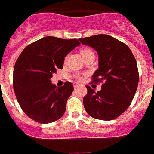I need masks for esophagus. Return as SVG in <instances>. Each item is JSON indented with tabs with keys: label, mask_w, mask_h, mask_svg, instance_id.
Here are the masks:
<instances>
[{
	"label": "esophagus",
	"mask_w": 154,
	"mask_h": 154,
	"mask_svg": "<svg viewBox=\"0 0 154 154\" xmlns=\"http://www.w3.org/2000/svg\"><path fill=\"white\" fill-rule=\"evenodd\" d=\"M79 86V84H74V89H76Z\"/></svg>",
	"instance_id": "obj_1"
}]
</instances>
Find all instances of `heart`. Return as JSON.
<instances>
[{"instance_id":"1","label":"heart","mask_w":154,"mask_h":154,"mask_svg":"<svg viewBox=\"0 0 154 154\" xmlns=\"http://www.w3.org/2000/svg\"><path fill=\"white\" fill-rule=\"evenodd\" d=\"M81 53H82V55L83 57L86 56V55H89V54H94L93 51H92V50L88 49V48H84V49H82L81 51Z\"/></svg>"}]
</instances>
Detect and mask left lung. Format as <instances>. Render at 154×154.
Masks as SVG:
<instances>
[{"label":"left lung","mask_w":154,"mask_h":154,"mask_svg":"<svg viewBox=\"0 0 154 154\" xmlns=\"http://www.w3.org/2000/svg\"><path fill=\"white\" fill-rule=\"evenodd\" d=\"M79 41L97 51L99 69L92 75V82H103L97 92L86 85L88 92L83 98L85 111L95 119H116L127 109L135 96L139 82L137 61L126 44L108 35Z\"/></svg>","instance_id":"obj_1"}]
</instances>
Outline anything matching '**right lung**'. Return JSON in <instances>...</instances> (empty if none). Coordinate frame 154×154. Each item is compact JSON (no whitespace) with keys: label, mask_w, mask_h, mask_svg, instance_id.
<instances>
[{"label":"right lung","mask_w":154,"mask_h":154,"mask_svg":"<svg viewBox=\"0 0 154 154\" xmlns=\"http://www.w3.org/2000/svg\"><path fill=\"white\" fill-rule=\"evenodd\" d=\"M80 45L77 39L45 37L28 45L19 55L14 68L13 87L23 112L39 123L60 119L73 92L70 82L57 88L52 75L63 68L65 57Z\"/></svg>","instance_id":"1"}]
</instances>
